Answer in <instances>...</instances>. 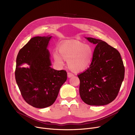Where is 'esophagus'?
I'll return each instance as SVG.
<instances>
[{"instance_id": "esophagus-1", "label": "esophagus", "mask_w": 135, "mask_h": 135, "mask_svg": "<svg viewBox=\"0 0 135 135\" xmlns=\"http://www.w3.org/2000/svg\"><path fill=\"white\" fill-rule=\"evenodd\" d=\"M67 76H68V78H71V77H72V76H74V74H73V73H72L68 72V73H67Z\"/></svg>"}]
</instances>
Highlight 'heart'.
I'll use <instances>...</instances> for the list:
<instances>
[{"mask_svg": "<svg viewBox=\"0 0 135 135\" xmlns=\"http://www.w3.org/2000/svg\"><path fill=\"white\" fill-rule=\"evenodd\" d=\"M59 52L53 54L55 61L62 65L63 59L67 60L68 68L74 72H81L87 69L94 58V50L90 45L76 40H66L59 45Z\"/></svg>", "mask_w": 135, "mask_h": 135, "instance_id": "heart-1", "label": "heart"}]
</instances>
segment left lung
Returning <instances> with one entry per match:
<instances>
[{
  "label": "left lung",
  "instance_id": "1",
  "mask_svg": "<svg viewBox=\"0 0 135 135\" xmlns=\"http://www.w3.org/2000/svg\"><path fill=\"white\" fill-rule=\"evenodd\" d=\"M96 45L89 68L78 75L81 100L90 105H104L117 97L124 78L125 68L120 53L107 42L86 38Z\"/></svg>",
  "mask_w": 135,
  "mask_h": 135
}]
</instances>
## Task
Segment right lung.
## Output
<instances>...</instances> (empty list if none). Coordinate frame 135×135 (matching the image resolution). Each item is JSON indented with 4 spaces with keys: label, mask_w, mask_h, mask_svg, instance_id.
Here are the masks:
<instances>
[{
    "label": "right lung",
    "mask_w": 135,
    "mask_h": 135,
    "mask_svg": "<svg viewBox=\"0 0 135 135\" xmlns=\"http://www.w3.org/2000/svg\"><path fill=\"white\" fill-rule=\"evenodd\" d=\"M52 36L35 37L19 51L15 79L25 101L35 108L51 105L67 78L66 70L52 68L47 47Z\"/></svg>",
    "instance_id": "obj_1"
}]
</instances>
